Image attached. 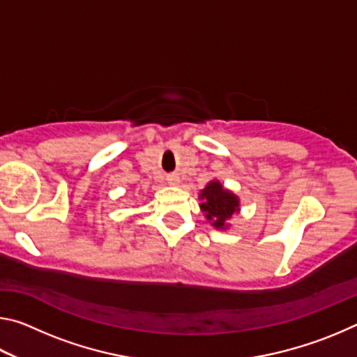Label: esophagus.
I'll list each match as a JSON object with an SVG mask.
<instances>
[{"label":"esophagus","mask_w":357,"mask_h":357,"mask_svg":"<svg viewBox=\"0 0 357 357\" xmlns=\"http://www.w3.org/2000/svg\"><path fill=\"white\" fill-rule=\"evenodd\" d=\"M167 181H168V184H170V185H179V183H181L178 174H168Z\"/></svg>","instance_id":"obj_1"}]
</instances>
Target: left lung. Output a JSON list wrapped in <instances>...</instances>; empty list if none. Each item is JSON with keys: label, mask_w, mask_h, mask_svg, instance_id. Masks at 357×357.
<instances>
[{"label": "left lung", "mask_w": 357, "mask_h": 357, "mask_svg": "<svg viewBox=\"0 0 357 357\" xmlns=\"http://www.w3.org/2000/svg\"><path fill=\"white\" fill-rule=\"evenodd\" d=\"M198 200H200V209L204 214V219L215 229L225 231L231 227L229 219L241 213L239 197L223 187L219 179L209 181L206 187L200 190Z\"/></svg>", "instance_id": "1"}]
</instances>
